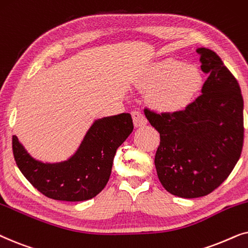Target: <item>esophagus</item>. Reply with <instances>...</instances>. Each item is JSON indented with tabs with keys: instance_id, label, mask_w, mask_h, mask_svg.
I'll return each instance as SVG.
<instances>
[{
	"instance_id": "obj_1",
	"label": "esophagus",
	"mask_w": 248,
	"mask_h": 248,
	"mask_svg": "<svg viewBox=\"0 0 248 248\" xmlns=\"http://www.w3.org/2000/svg\"><path fill=\"white\" fill-rule=\"evenodd\" d=\"M131 117H133L135 127H143L147 124V119L145 118V115L140 111L131 112Z\"/></svg>"
}]
</instances>
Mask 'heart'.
<instances>
[{
    "label": "heart",
    "mask_w": 248,
    "mask_h": 248,
    "mask_svg": "<svg viewBox=\"0 0 248 248\" xmlns=\"http://www.w3.org/2000/svg\"><path fill=\"white\" fill-rule=\"evenodd\" d=\"M201 85L199 69L170 58L147 65L135 79L138 90L147 92L151 108L161 113L183 111L195 97Z\"/></svg>",
    "instance_id": "obj_1"
}]
</instances>
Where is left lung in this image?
<instances>
[{"instance_id": "1", "label": "left lung", "mask_w": 248, "mask_h": 248, "mask_svg": "<svg viewBox=\"0 0 248 248\" xmlns=\"http://www.w3.org/2000/svg\"><path fill=\"white\" fill-rule=\"evenodd\" d=\"M201 69L209 74L193 103L176 113L145 110L160 133L157 177L183 199L205 196L227 179L239 160L244 140V101L238 81L217 53L199 47Z\"/></svg>"}]
</instances>
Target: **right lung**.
Instances as JSON below:
<instances>
[{
    "label": "right lung",
    "instance_id": "obj_1",
    "mask_svg": "<svg viewBox=\"0 0 248 248\" xmlns=\"http://www.w3.org/2000/svg\"><path fill=\"white\" fill-rule=\"evenodd\" d=\"M129 113L96 119L74 153L60 162L31 156L18 137L12 148L19 170L36 189L49 199L80 202L100 194L111 176L118 147L133 133Z\"/></svg>",
    "mask_w": 248,
    "mask_h": 248
}]
</instances>
